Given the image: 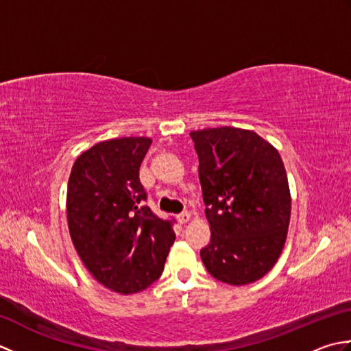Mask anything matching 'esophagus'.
<instances>
[{"mask_svg":"<svg viewBox=\"0 0 351 351\" xmlns=\"http://www.w3.org/2000/svg\"><path fill=\"white\" fill-rule=\"evenodd\" d=\"M190 219H191L190 213H182V214L178 215V221H180L181 225H185V223H189V221H190Z\"/></svg>","mask_w":351,"mask_h":351,"instance_id":"esophagus-1","label":"esophagus"}]
</instances>
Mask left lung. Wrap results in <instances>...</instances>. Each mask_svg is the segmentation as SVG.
Segmentation results:
<instances>
[{
	"label": "left lung",
	"instance_id": "8db88e82",
	"mask_svg": "<svg viewBox=\"0 0 351 351\" xmlns=\"http://www.w3.org/2000/svg\"><path fill=\"white\" fill-rule=\"evenodd\" d=\"M190 136L211 229L202 263L229 285L256 282L278 263L289 226V185L278 149L255 131L234 126Z\"/></svg>",
	"mask_w": 351,
	"mask_h": 351
}]
</instances>
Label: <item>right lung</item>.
<instances>
[{"mask_svg": "<svg viewBox=\"0 0 351 351\" xmlns=\"http://www.w3.org/2000/svg\"><path fill=\"white\" fill-rule=\"evenodd\" d=\"M152 138L104 140L75 160L68 182V226L80 259L101 285L140 293L160 278L175 241L171 221L141 206L138 170Z\"/></svg>", "mask_w": 351, "mask_h": 351, "instance_id": "right-lung-1", "label": "right lung"}]
</instances>
